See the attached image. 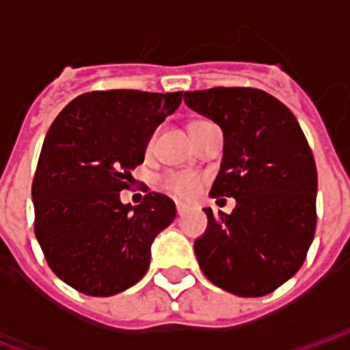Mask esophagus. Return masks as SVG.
<instances>
[{"instance_id": "obj_1", "label": "esophagus", "mask_w": 350, "mask_h": 350, "mask_svg": "<svg viewBox=\"0 0 350 350\" xmlns=\"http://www.w3.org/2000/svg\"><path fill=\"white\" fill-rule=\"evenodd\" d=\"M176 212H178V215L182 217V215H185V213L189 212V206H185V204H176Z\"/></svg>"}]
</instances>
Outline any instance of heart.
<instances>
[{"label":"heart","mask_w":350,"mask_h":350,"mask_svg":"<svg viewBox=\"0 0 350 350\" xmlns=\"http://www.w3.org/2000/svg\"><path fill=\"white\" fill-rule=\"evenodd\" d=\"M161 187L172 197L189 200L197 197L202 189V178L193 172H168L161 178Z\"/></svg>","instance_id":"obj_1"}]
</instances>
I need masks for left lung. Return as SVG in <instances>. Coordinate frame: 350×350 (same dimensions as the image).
Wrapping results in <instances>:
<instances>
[{
	"label": "left lung",
	"mask_w": 350,
	"mask_h": 350,
	"mask_svg": "<svg viewBox=\"0 0 350 350\" xmlns=\"http://www.w3.org/2000/svg\"><path fill=\"white\" fill-rule=\"evenodd\" d=\"M185 105L223 131L210 197H234L232 213L206 208L195 242L200 270L236 296L273 293L300 270L317 227V167L288 108L255 88L185 92Z\"/></svg>",
	"instance_id": "8db88e82"
}]
</instances>
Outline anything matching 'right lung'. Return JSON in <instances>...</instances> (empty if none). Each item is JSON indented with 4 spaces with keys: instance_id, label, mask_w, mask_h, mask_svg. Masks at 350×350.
Returning a JSON list of instances; mask_svg holds the SVG:
<instances>
[{
    "instance_id": "1",
    "label": "right lung",
    "mask_w": 350,
    "mask_h": 350,
    "mask_svg": "<svg viewBox=\"0 0 350 350\" xmlns=\"http://www.w3.org/2000/svg\"><path fill=\"white\" fill-rule=\"evenodd\" d=\"M183 92L82 93L57 114L31 185L35 236L50 270L88 296H112L142 279L155 236L176 217L174 202L148 193L122 204L131 170Z\"/></svg>"
}]
</instances>
